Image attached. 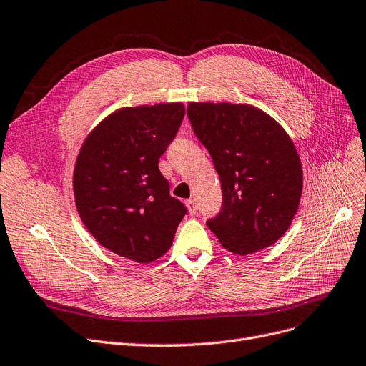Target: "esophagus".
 <instances>
[{
  "instance_id": "34e87169",
  "label": "esophagus",
  "mask_w": 366,
  "mask_h": 366,
  "mask_svg": "<svg viewBox=\"0 0 366 366\" xmlns=\"http://www.w3.org/2000/svg\"><path fill=\"white\" fill-rule=\"evenodd\" d=\"M185 205H187V208H188V211H190V214H192V215H194V214H196L197 207H196V202H194L193 199H188V200L185 202Z\"/></svg>"
}]
</instances>
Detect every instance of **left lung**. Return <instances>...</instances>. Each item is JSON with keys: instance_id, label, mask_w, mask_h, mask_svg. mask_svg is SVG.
I'll return each instance as SVG.
<instances>
[{"instance_id": "left-lung-1", "label": "left lung", "mask_w": 366, "mask_h": 366, "mask_svg": "<svg viewBox=\"0 0 366 366\" xmlns=\"http://www.w3.org/2000/svg\"><path fill=\"white\" fill-rule=\"evenodd\" d=\"M187 116L222 182V209L207 220L211 232L237 254L274 244L299 209L303 188L302 162L290 135L246 104L190 102Z\"/></svg>"}]
</instances>
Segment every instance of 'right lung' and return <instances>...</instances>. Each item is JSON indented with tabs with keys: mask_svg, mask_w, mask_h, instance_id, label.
I'll return each instance as SVG.
<instances>
[{
	"mask_svg": "<svg viewBox=\"0 0 366 366\" xmlns=\"http://www.w3.org/2000/svg\"><path fill=\"white\" fill-rule=\"evenodd\" d=\"M184 114L181 102L120 108L79 149L74 170L78 214L99 244L122 258L158 259L187 214L158 169Z\"/></svg>",
	"mask_w": 366,
	"mask_h": 366,
	"instance_id": "obj_1",
	"label": "right lung"
}]
</instances>
